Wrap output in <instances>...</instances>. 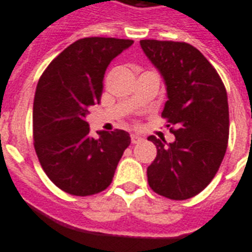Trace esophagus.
<instances>
[{"mask_svg":"<svg viewBox=\"0 0 252 252\" xmlns=\"http://www.w3.org/2000/svg\"><path fill=\"white\" fill-rule=\"evenodd\" d=\"M130 141H132V144H138V142H141V141H144V138H142L140 134L133 133V134H130Z\"/></svg>","mask_w":252,"mask_h":252,"instance_id":"1","label":"esophagus"}]
</instances>
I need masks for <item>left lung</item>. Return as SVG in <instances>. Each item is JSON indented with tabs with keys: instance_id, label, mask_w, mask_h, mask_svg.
Returning a JSON list of instances; mask_svg holds the SVG:
<instances>
[{
	"instance_id": "left-lung-1",
	"label": "left lung",
	"mask_w": 252,
	"mask_h": 252,
	"mask_svg": "<svg viewBox=\"0 0 252 252\" xmlns=\"http://www.w3.org/2000/svg\"><path fill=\"white\" fill-rule=\"evenodd\" d=\"M146 57L167 89L161 116L175 141L149 136L157 158L147 167L155 193L175 200L197 195L221 164L229 138L228 95L221 79L204 55L186 42L141 40Z\"/></svg>"
}]
</instances>
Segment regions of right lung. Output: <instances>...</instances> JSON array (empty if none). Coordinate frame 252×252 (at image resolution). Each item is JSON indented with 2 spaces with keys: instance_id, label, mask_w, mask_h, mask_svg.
<instances>
[{
  "instance_id": "add662e5",
  "label": "right lung",
  "mask_w": 252,
  "mask_h": 252,
  "mask_svg": "<svg viewBox=\"0 0 252 252\" xmlns=\"http://www.w3.org/2000/svg\"><path fill=\"white\" fill-rule=\"evenodd\" d=\"M133 44L111 37L80 38L66 48L40 77L33 101L34 150L53 184L72 195L87 197L112 181L129 133H89V106L99 103L106 68Z\"/></svg>"
}]
</instances>
